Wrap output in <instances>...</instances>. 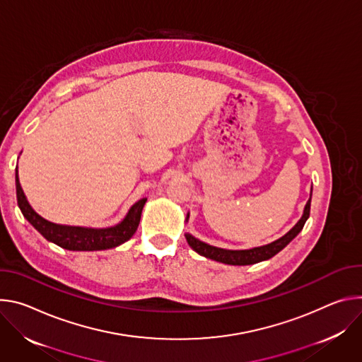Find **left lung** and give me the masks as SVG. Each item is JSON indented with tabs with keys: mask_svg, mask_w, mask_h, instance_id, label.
<instances>
[{
	"mask_svg": "<svg viewBox=\"0 0 362 362\" xmlns=\"http://www.w3.org/2000/svg\"><path fill=\"white\" fill-rule=\"evenodd\" d=\"M310 198H312V191H310ZM310 198L309 202L305 206L303 210V216L302 218L296 223V226L286 233L284 237H280L276 242L262 246V247H255L250 250H224V249H218L210 245H206L203 242H199L198 238L192 237L191 234H185V238L188 245L198 253L207 259L220 262V263H226V264H233V266H246V264H255L263 260H267L270 257H273L274 255H277L280 250L285 249L292 240L299 234V231L303 228L309 213H310ZM188 218V217H187Z\"/></svg>",
	"mask_w": 362,
	"mask_h": 362,
	"instance_id": "1",
	"label": "left lung"
}]
</instances>
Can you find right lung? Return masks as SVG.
I'll use <instances>...</instances> for the list:
<instances>
[{"label": "right lung", "mask_w": 362, "mask_h": 362, "mask_svg": "<svg viewBox=\"0 0 362 362\" xmlns=\"http://www.w3.org/2000/svg\"><path fill=\"white\" fill-rule=\"evenodd\" d=\"M16 188H17V203L27 218V221L49 242L66 249V250H106L113 249L122 245L135 234L139 221L142 209L146 203V198L139 199L135 203L128 216L122 223L109 228H86V227H71V226H60L50 223L40 217L28 204L27 198L23 192V188L18 181V173H16Z\"/></svg>", "instance_id": "add662e5"}]
</instances>
